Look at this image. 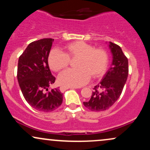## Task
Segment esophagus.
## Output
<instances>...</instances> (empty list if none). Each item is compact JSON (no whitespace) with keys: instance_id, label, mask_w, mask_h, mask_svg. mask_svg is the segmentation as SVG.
<instances>
[{"instance_id":"obj_1","label":"esophagus","mask_w":150,"mask_h":150,"mask_svg":"<svg viewBox=\"0 0 150 150\" xmlns=\"http://www.w3.org/2000/svg\"><path fill=\"white\" fill-rule=\"evenodd\" d=\"M70 88H74L73 87H70V86H66V85H63L61 86V87H60V90L61 91V92H64V91L66 90V89H70Z\"/></svg>"}]
</instances>
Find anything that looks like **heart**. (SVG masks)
Here are the masks:
<instances>
[{
	"mask_svg": "<svg viewBox=\"0 0 150 150\" xmlns=\"http://www.w3.org/2000/svg\"><path fill=\"white\" fill-rule=\"evenodd\" d=\"M65 53L53 49L49 53L48 61L50 68L56 72L65 69L70 64V58H77V68L63 72L58 80L63 85L80 87L90 79H97L104 75L107 69L108 56L106 51L84 42H74L65 46Z\"/></svg>",
	"mask_w": 150,
	"mask_h": 150,
	"instance_id": "b5f03b06",
	"label": "heart"
}]
</instances>
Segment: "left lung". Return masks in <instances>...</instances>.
<instances>
[{"instance_id": "left-lung-1", "label": "left lung", "mask_w": 150, "mask_h": 150, "mask_svg": "<svg viewBox=\"0 0 150 150\" xmlns=\"http://www.w3.org/2000/svg\"><path fill=\"white\" fill-rule=\"evenodd\" d=\"M113 55L111 67L94 88L90 99L84 106L92 111H105L118 100L128 75V61L118 45L109 42Z\"/></svg>"}]
</instances>
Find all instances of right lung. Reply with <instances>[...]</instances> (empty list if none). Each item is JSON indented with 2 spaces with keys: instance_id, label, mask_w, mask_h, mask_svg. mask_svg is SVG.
<instances>
[{
  "instance_id": "obj_1",
  "label": "right lung",
  "mask_w": 150,
  "mask_h": 150,
  "mask_svg": "<svg viewBox=\"0 0 150 150\" xmlns=\"http://www.w3.org/2000/svg\"><path fill=\"white\" fill-rule=\"evenodd\" d=\"M53 40L45 38L30 43L18 61L17 77L22 94L32 108L44 112L55 111L63 102L59 88L49 91L56 80L48 63Z\"/></svg>"
}]
</instances>
